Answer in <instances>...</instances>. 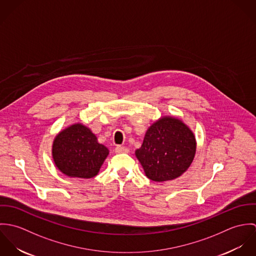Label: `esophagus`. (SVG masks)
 Returning <instances> with one entry per match:
<instances>
[{"label":"esophagus","instance_id":"esophagus-1","mask_svg":"<svg viewBox=\"0 0 256 256\" xmlns=\"http://www.w3.org/2000/svg\"><path fill=\"white\" fill-rule=\"evenodd\" d=\"M114 150H115V152L120 154V152H128V148H127L126 146H119V145H118V146H115Z\"/></svg>","mask_w":256,"mask_h":256}]
</instances>
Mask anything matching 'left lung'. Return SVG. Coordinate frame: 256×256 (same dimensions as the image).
<instances>
[{
  "label": "left lung",
  "instance_id": "8db88e82",
  "mask_svg": "<svg viewBox=\"0 0 256 256\" xmlns=\"http://www.w3.org/2000/svg\"><path fill=\"white\" fill-rule=\"evenodd\" d=\"M195 152L191 130L178 118L164 117L148 129L136 156L148 178L160 182L180 176L191 164Z\"/></svg>",
  "mask_w": 256,
  "mask_h": 256
}]
</instances>
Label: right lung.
<instances>
[{
    "mask_svg": "<svg viewBox=\"0 0 256 256\" xmlns=\"http://www.w3.org/2000/svg\"><path fill=\"white\" fill-rule=\"evenodd\" d=\"M52 152L56 166L64 174L92 178L98 174L108 150L98 143L96 137L88 128L74 124L55 138Z\"/></svg>",
    "mask_w": 256,
    "mask_h": 256,
    "instance_id": "obj_1",
    "label": "right lung"
}]
</instances>
